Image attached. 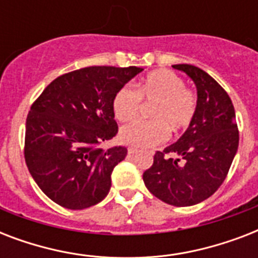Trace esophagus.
I'll use <instances>...</instances> for the list:
<instances>
[{
  "label": "esophagus",
  "mask_w": 258,
  "mask_h": 258,
  "mask_svg": "<svg viewBox=\"0 0 258 258\" xmlns=\"http://www.w3.org/2000/svg\"><path fill=\"white\" fill-rule=\"evenodd\" d=\"M139 150L135 149V147H128V150H127V153L130 154V155H134V154H137Z\"/></svg>",
  "instance_id": "esophagus-1"
}]
</instances>
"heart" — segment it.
Returning <instances> with one entry per match:
<instances>
[{
	"label": "heart",
	"mask_w": 258,
	"mask_h": 258,
	"mask_svg": "<svg viewBox=\"0 0 258 258\" xmlns=\"http://www.w3.org/2000/svg\"><path fill=\"white\" fill-rule=\"evenodd\" d=\"M141 97L155 101L150 111L153 120H137L124 125L119 138L125 145L153 147L165 141L170 131L178 134L192 123L197 111V99L186 89L183 79L169 70L155 71L137 84V91L130 86L121 87L113 96L115 117L128 121L141 108Z\"/></svg>",
	"instance_id": "1"
}]
</instances>
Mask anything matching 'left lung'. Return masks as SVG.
I'll return each mask as SVG.
<instances>
[{
  "label": "left lung",
  "mask_w": 258,
  "mask_h": 258,
  "mask_svg": "<svg viewBox=\"0 0 258 258\" xmlns=\"http://www.w3.org/2000/svg\"><path fill=\"white\" fill-rule=\"evenodd\" d=\"M172 68L187 75L196 86V116L175 143L155 153L143 180L149 191L166 204L192 206L222 184L240 137L234 107L225 89L198 67L176 64Z\"/></svg>",
  "instance_id": "obj_1"
}]
</instances>
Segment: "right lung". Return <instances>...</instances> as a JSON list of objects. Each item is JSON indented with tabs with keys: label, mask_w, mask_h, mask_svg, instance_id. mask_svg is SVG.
<instances>
[{
	"label": "right lung",
	"mask_w": 258,
	"mask_h": 258,
	"mask_svg": "<svg viewBox=\"0 0 258 258\" xmlns=\"http://www.w3.org/2000/svg\"><path fill=\"white\" fill-rule=\"evenodd\" d=\"M142 71L87 67L54 79L34 101L26 117L25 162L53 202L82 210L107 197L113 167L127 149L99 145L117 133L115 93Z\"/></svg>",
	"instance_id": "1"
}]
</instances>
